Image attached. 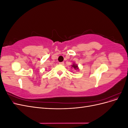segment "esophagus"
<instances>
[{"instance_id":"1","label":"esophagus","mask_w":128,"mask_h":128,"mask_svg":"<svg viewBox=\"0 0 128 128\" xmlns=\"http://www.w3.org/2000/svg\"><path fill=\"white\" fill-rule=\"evenodd\" d=\"M59 64H61V65H63V64H64V62H59Z\"/></svg>"}]
</instances>
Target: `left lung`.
Masks as SVG:
<instances>
[{"label":"left lung","mask_w":128,"mask_h":128,"mask_svg":"<svg viewBox=\"0 0 128 128\" xmlns=\"http://www.w3.org/2000/svg\"><path fill=\"white\" fill-rule=\"evenodd\" d=\"M72 67L74 68V69H78V66H77L76 64H73Z\"/></svg>","instance_id":"left-lung-1"}]
</instances>
